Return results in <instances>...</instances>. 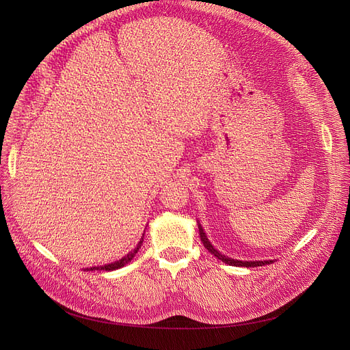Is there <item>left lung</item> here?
<instances>
[{
	"mask_svg": "<svg viewBox=\"0 0 350 350\" xmlns=\"http://www.w3.org/2000/svg\"><path fill=\"white\" fill-rule=\"evenodd\" d=\"M198 230H200V238H201V242H203L204 248H207L208 252L213 254V256H215L217 260L229 264V266H235V267H257V266H258V267H260V266H264V264H271V262H273V260H270V261H242V260L229 258V257L225 256V254H220L213 245H211L210 241L207 239V237H206V234H204L203 228H201L200 224H198Z\"/></svg>",
	"mask_w": 350,
	"mask_h": 350,
	"instance_id": "8db88e82",
	"label": "left lung"
}]
</instances>
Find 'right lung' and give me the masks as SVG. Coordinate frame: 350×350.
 Segmentation results:
<instances>
[{
  "label": "right lung",
  "mask_w": 350,
  "mask_h": 350,
  "mask_svg": "<svg viewBox=\"0 0 350 350\" xmlns=\"http://www.w3.org/2000/svg\"><path fill=\"white\" fill-rule=\"evenodd\" d=\"M143 237H144V234H143ZM142 243H143V238L140 239V242L137 243V247L131 251V252H129L126 254L125 257H122L121 260H118V261H115V262H111V264H105V266H99V267H90V269H86V270H105V271H112V270H116V269H121V267H124L125 264H129L133 258H134V256L137 254V251H139L140 248H142Z\"/></svg>",
  "instance_id": "obj_1"
}]
</instances>
